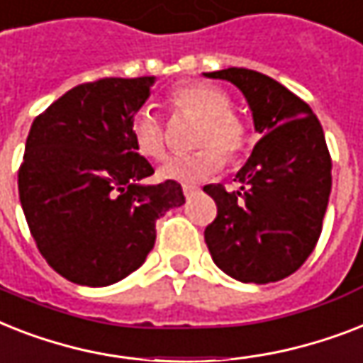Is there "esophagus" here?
<instances>
[{"mask_svg":"<svg viewBox=\"0 0 363 363\" xmlns=\"http://www.w3.org/2000/svg\"><path fill=\"white\" fill-rule=\"evenodd\" d=\"M182 189H184V195L187 196V199L195 195V193H199V187H196V185H193V184H184V185H182Z\"/></svg>","mask_w":363,"mask_h":363,"instance_id":"34e87169","label":"esophagus"}]
</instances>
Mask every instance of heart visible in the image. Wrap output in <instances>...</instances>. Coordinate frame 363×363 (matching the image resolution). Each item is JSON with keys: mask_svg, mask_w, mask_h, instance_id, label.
Segmentation results:
<instances>
[{"mask_svg": "<svg viewBox=\"0 0 363 363\" xmlns=\"http://www.w3.org/2000/svg\"><path fill=\"white\" fill-rule=\"evenodd\" d=\"M174 108L200 118L195 144L199 150L168 157L157 174L161 179L195 184L219 172L225 155L236 161L249 144L247 125L232 114V101L223 89L204 82H189L174 89ZM135 150L146 159H161L167 152L163 121L152 106H142L133 118Z\"/></svg>", "mask_w": 363, "mask_h": 363, "instance_id": "obj_1", "label": "heart"}]
</instances>
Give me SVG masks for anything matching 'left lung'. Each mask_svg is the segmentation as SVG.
Masks as SVG:
<instances>
[{
	"mask_svg": "<svg viewBox=\"0 0 363 363\" xmlns=\"http://www.w3.org/2000/svg\"><path fill=\"white\" fill-rule=\"evenodd\" d=\"M236 86L260 138L228 193L204 191L217 204L204 230L213 262L242 283H274L294 274L317 245L332 191V159L309 104L262 72L230 67L204 72Z\"/></svg>",
	"mask_w": 363,
	"mask_h": 363,
	"instance_id": "8db88e82",
	"label": "left lung"
}]
</instances>
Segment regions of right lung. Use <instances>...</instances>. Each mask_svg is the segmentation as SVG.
Instances as JSON below:
<instances>
[{
	"label": "right lung",
	"instance_id": "obj_1",
	"mask_svg": "<svg viewBox=\"0 0 363 363\" xmlns=\"http://www.w3.org/2000/svg\"><path fill=\"white\" fill-rule=\"evenodd\" d=\"M153 82L80 84L31 123L20 204L40 255L77 285H112L140 268L155 221L185 202L178 182L140 184L153 168L136 153L131 123Z\"/></svg>",
	"mask_w": 363,
	"mask_h": 363
}]
</instances>
